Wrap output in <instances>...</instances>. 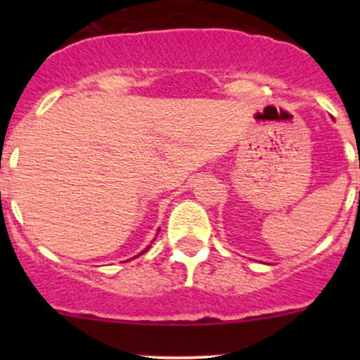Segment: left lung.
<instances>
[{"instance_id": "obj_1", "label": "left lung", "mask_w": 360, "mask_h": 360, "mask_svg": "<svg viewBox=\"0 0 360 360\" xmlns=\"http://www.w3.org/2000/svg\"><path fill=\"white\" fill-rule=\"evenodd\" d=\"M360 158V157H359ZM359 165H360V160H359ZM359 200H360V193H359Z\"/></svg>"}]
</instances>
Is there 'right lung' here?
<instances>
[{
    "label": "right lung",
    "mask_w": 360,
    "mask_h": 360,
    "mask_svg": "<svg viewBox=\"0 0 360 360\" xmlns=\"http://www.w3.org/2000/svg\"><path fill=\"white\" fill-rule=\"evenodd\" d=\"M143 252H144V250H143ZM143 252H141V254H143Z\"/></svg>",
    "instance_id": "obj_1"
}]
</instances>
